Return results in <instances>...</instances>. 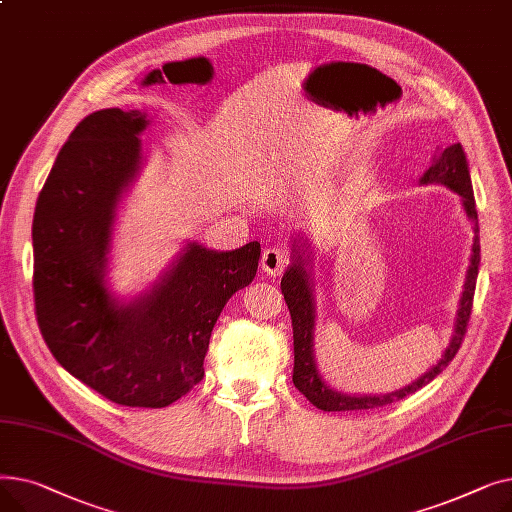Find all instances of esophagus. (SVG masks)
<instances>
[{"instance_id":"obj_1","label":"esophagus","mask_w":512,"mask_h":512,"mask_svg":"<svg viewBox=\"0 0 512 512\" xmlns=\"http://www.w3.org/2000/svg\"><path fill=\"white\" fill-rule=\"evenodd\" d=\"M288 263H290V257L278 247L265 249L261 255V270L270 276H280L288 267Z\"/></svg>"}]
</instances>
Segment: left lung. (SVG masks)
<instances>
[{
	"mask_svg": "<svg viewBox=\"0 0 512 512\" xmlns=\"http://www.w3.org/2000/svg\"><path fill=\"white\" fill-rule=\"evenodd\" d=\"M444 184L450 191L459 193L463 197V205L469 218L473 220V255H471V265L467 270V280H465V290L461 297L459 313H456V324H454V334L452 340L446 348V353L427 373H423L421 378L405 388H400L396 392L384 394V396H346L336 390H332L315 367V357H313V326H315V301H313V288H311V276L305 270L307 259H303V253L299 249L297 242H294L292 249V265L286 270L282 278V294L284 301L288 305L290 317H292V338H294V369H292V384L297 386L301 394L307 396L313 407L321 411H365V409H378L392 405L396 400H402L405 396L417 392L425 384L432 382L436 375H440L448 363L454 359V355L459 353V348L463 344L467 326H469V317L473 309V294H475V282H477V272H479V226H477V209H475V197H473V186H471V176H469V166H467V157L463 147L456 143L446 147L444 151H438L432 159V166L423 174L421 184Z\"/></svg>",
	"mask_w": 512,
	"mask_h": 512,
	"instance_id": "left-lung-1",
	"label": "left lung"
}]
</instances>
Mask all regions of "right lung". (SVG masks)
Listing matches in <instances>:
<instances>
[{"mask_svg": "<svg viewBox=\"0 0 512 512\" xmlns=\"http://www.w3.org/2000/svg\"><path fill=\"white\" fill-rule=\"evenodd\" d=\"M145 112L99 110L58 153L33 218L37 324L56 361L122 407L161 409L203 380L211 330L253 282L261 245H188L149 294L128 305L105 288L116 205L141 166Z\"/></svg>", "mask_w": 512, "mask_h": 512, "instance_id": "add662e5", "label": "right lung"}]
</instances>
